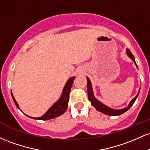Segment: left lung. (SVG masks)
<instances>
[{
    "label": "left lung",
    "mask_w": 150,
    "mask_h": 150,
    "mask_svg": "<svg viewBox=\"0 0 150 150\" xmlns=\"http://www.w3.org/2000/svg\"><path fill=\"white\" fill-rule=\"evenodd\" d=\"M126 54L128 55V57L134 62V63L135 64L136 67L137 68V65L135 63V58H134L133 55L132 54V53L130 52V51L128 49H126ZM87 94H88V99L91 102V104H92L98 111H100V112L104 113V114L106 115H108V116H119V115H121L123 114V113L126 112L128 110H129V108L133 105L134 102H135L136 100V99H137V97H138L139 93H140V89H139L138 93H137V95L135 96V98H133V99L130 101V102L129 103L128 106H127V107L121 108V109H114V108L108 107V106L104 104L103 103H101V101H99L98 99H96L95 97L94 96V92H93V89H92V83H91V81L87 77Z\"/></svg>",
    "instance_id": "obj_1"
}]
</instances>
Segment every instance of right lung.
I'll return each instance as SVG.
<instances>
[{"label": "right lung", "mask_w": 150, "mask_h": 150, "mask_svg": "<svg viewBox=\"0 0 150 150\" xmlns=\"http://www.w3.org/2000/svg\"><path fill=\"white\" fill-rule=\"evenodd\" d=\"M75 78V77H72L69 78V80L67 81L66 84H65L64 88L63 89V92H62L61 97L59 98V99L55 102L52 106L50 107L48 111L43 115L42 116L38 117V118H34V117H31L26 115L27 116L30 117V118H34V119H37V120H49V119H53V118H56V117L61 116V114H63V113H65V111H66L67 108H68V101H69V94L70 89H71L72 85L73 84V80ZM12 97H13V101H14L15 105L18 107L19 109L20 110V107H19V105L15 100V97H13V93L11 92ZM21 111V110H20Z\"/></svg>", "instance_id": "obj_1"}]
</instances>
